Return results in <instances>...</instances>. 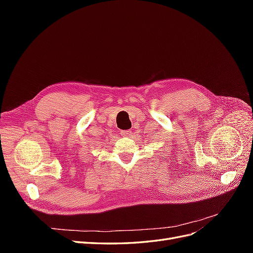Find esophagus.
<instances>
[{
  "instance_id": "obj_1",
  "label": "esophagus",
  "mask_w": 253,
  "mask_h": 253,
  "mask_svg": "<svg viewBox=\"0 0 253 253\" xmlns=\"http://www.w3.org/2000/svg\"><path fill=\"white\" fill-rule=\"evenodd\" d=\"M120 134L122 136H129V135L132 134V132L128 131V129H125V131H120Z\"/></svg>"
}]
</instances>
